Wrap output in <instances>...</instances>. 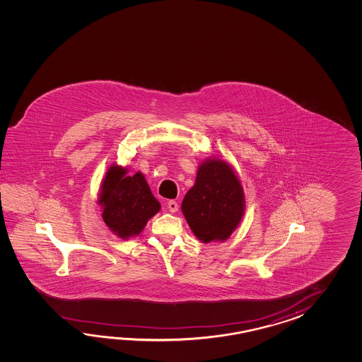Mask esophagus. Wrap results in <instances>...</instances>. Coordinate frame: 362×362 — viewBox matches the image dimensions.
I'll use <instances>...</instances> for the list:
<instances>
[{
  "mask_svg": "<svg viewBox=\"0 0 362 362\" xmlns=\"http://www.w3.org/2000/svg\"><path fill=\"white\" fill-rule=\"evenodd\" d=\"M167 207L170 209L172 214H175V212H177L178 211V204L177 202H175V200H170L168 202V204H167Z\"/></svg>",
  "mask_w": 362,
  "mask_h": 362,
  "instance_id": "1",
  "label": "esophagus"
}]
</instances>
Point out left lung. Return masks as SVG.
Returning <instances> with one entry per match:
<instances>
[{"mask_svg":"<svg viewBox=\"0 0 362 362\" xmlns=\"http://www.w3.org/2000/svg\"><path fill=\"white\" fill-rule=\"evenodd\" d=\"M245 192L235 170L218 158L198 165L195 184L186 192L181 211L194 235L203 243L230 238L245 215Z\"/></svg>","mask_w":362,"mask_h":362,"instance_id":"obj_1","label":"left lung"}]
</instances>
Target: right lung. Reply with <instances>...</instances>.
Returning <instances> with one entry per match:
<instances>
[{"mask_svg": "<svg viewBox=\"0 0 362 362\" xmlns=\"http://www.w3.org/2000/svg\"><path fill=\"white\" fill-rule=\"evenodd\" d=\"M129 170L119 164L108 167L100 182L98 204L108 229L119 238L137 237L147 221L160 211L144 173L128 175Z\"/></svg>", "mask_w": 362, "mask_h": 362, "instance_id": "right-lung-1", "label": "right lung"}]
</instances>
